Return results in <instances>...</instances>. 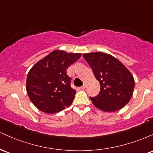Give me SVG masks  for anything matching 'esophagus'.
Masks as SVG:
<instances>
[{
    "instance_id": "1",
    "label": "esophagus",
    "mask_w": 153,
    "mask_h": 153,
    "mask_svg": "<svg viewBox=\"0 0 153 153\" xmlns=\"http://www.w3.org/2000/svg\"><path fill=\"white\" fill-rule=\"evenodd\" d=\"M86 87H87V84L86 83H84L83 85H82V86L81 87V88L82 89H85Z\"/></svg>"
}]
</instances>
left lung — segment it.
Listing matches in <instances>:
<instances>
[{
    "mask_svg": "<svg viewBox=\"0 0 153 153\" xmlns=\"http://www.w3.org/2000/svg\"><path fill=\"white\" fill-rule=\"evenodd\" d=\"M99 81L101 90L95 97H90L96 107L103 111H116L130 100L134 80L129 70L112 55L103 52L82 54Z\"/></svg>",
    "mask_w": 153,
    "mask_h": 153,
    "instance_id": "left-lung-1",
    "label": "left lung"
}]
</instances>
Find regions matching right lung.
I'll return each mask as SVG.
<instances>
[{"mask_svg": "<svg viewBox=\"0 0 153 153\" xmlns=\"http://www.w3.org/2000/svg\"><path fill=\"white\" fill-rule=\"evenodd\" d=\"M80 56L54 50L31 68L26 78V91L38 109L54 114L71 106L76 91L72 88L67 70Z\"/></svg>", "mask_w": 153, "mask_h": 153, "instance_id": "right-lung-1", "label": "right lung"}]
</instances>
